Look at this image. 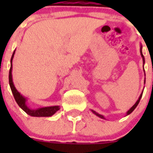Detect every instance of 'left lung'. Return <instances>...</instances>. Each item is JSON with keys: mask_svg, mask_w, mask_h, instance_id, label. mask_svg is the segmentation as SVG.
Returning <instances> with one entry per match:
<instances>
[{"mask_svg": "<svg viewBox=\"0 0 153 153\" xmlns=\"http://www.w3.org/2000/svg\"><path fill=\"white\" fill-rule=\"evenodd\" d=\"M142 49H143V46L140 45V54H141L142 58H143V70H144V73H145V70H144V63H145V58H144V56H143V51H142ZM145 76H146V74H145ZM146 83V79H145V80H144V83ZM143 91L142 92V93H141V94H140V97H139V99H138L137 101H136V103H135L134 105H133V106H132V107H131L130 109H129V110H128V111L126 112V116H128V115L130 114V113H132V112L133 111V110H134L135 109H136V107L138 106V104H139V102H140V99L142 98V96H143ZM91 111L93 112V113H94V114H95L96 116H97V117H100V118L103 119V120H106V119H105V117H104L103 116H102V115L99 114L98 113H97V112H95V111H94V110H93V109H91Z\"/></svg>", "mask_w": 153, "mask_h": 153, "instance_id": "left-lung-1", "label": "left lung"}]
</instances>
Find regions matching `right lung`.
I'll list each match as a JSON object with an SVG mask.
<instances>
[{
	"mask_svg": "<svg viewBox=\"0 0 153 153\" xmlns=\"http://www.w3.org/2000/svg\"><path fill=\"white\" fill-rule=\"evenodd\" d=\"M15 53V51H13V55L10 59V69L9 71V84H10V89H11L13 97L15 99L16 102L18 104V106L24 110L27 114L31 117H51L54 114L56 111L60 109V106H46V107L38 108V109H31L28 107L27 105V98L24 97L20 92L17 91L16 87L13 84V79H12V60H13V56Z\"/></svg>",
	"mask_w": 153,
	"mask_h": 153,
	"instance_id": "add662e5",
	"label": "right lung"
}]
</instances>
